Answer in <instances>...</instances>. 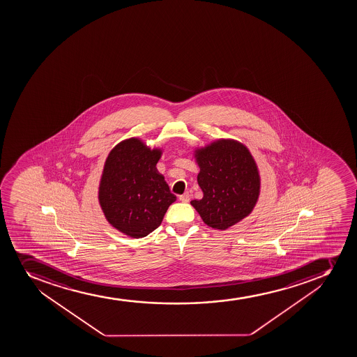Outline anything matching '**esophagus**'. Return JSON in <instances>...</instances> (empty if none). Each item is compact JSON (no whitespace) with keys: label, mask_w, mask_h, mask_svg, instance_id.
Masks as SVG:
<instances>
[{"label":"esophagus","mask_w":357,"mask_h":357,"mask_svg":"<svg viewBox=\"0 0 357 357\" xmlns=\"http://www.w3.org/2000/svg\"><path fill=\"white\" fill-rule=\"evenodd\" d=\"M179 200H181V202H190V195H188V193H184V195H181V197H179Z\"/></svg>","instance_id":"34e87169"}]
</instances>
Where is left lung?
<instances>
[{"label":"left lung","instance_id":"1","mask_svg":"<svg viewBox=\"0 0 357 357\" xmlns=\"http://www.w3.org/2000/svg\"><path fill=\"white\" fill-rule=\"evenodd\" d=\"M204 197L191 205L202 221L225 230L247 218L257 202L261 176L249 149L235 139H218L195 150Z\"/></svg>","mask_w":357,"mask_h":357}]
</instances>
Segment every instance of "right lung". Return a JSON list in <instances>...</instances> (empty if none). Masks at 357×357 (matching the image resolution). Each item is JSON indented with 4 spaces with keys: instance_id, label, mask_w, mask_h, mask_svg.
<instances>
[{
    "instance_id": "1",
    "label": "right lung",
    "mask_w": 357,
    "mask_h": 357,
    "mask_svg": "<svg viewBox=\"0 0 357 357\" xmlns=\"http://www.w3.org/2000/svg\"><path fill=\"white\" fill-rule=\"evenodd\" d=\"M162 153V149H150L131 137L115 145L105 162L100 206L107 221L127 236L142 238L152 233L176 202L155 167Z\"/></svg>"
}]
</instances>
